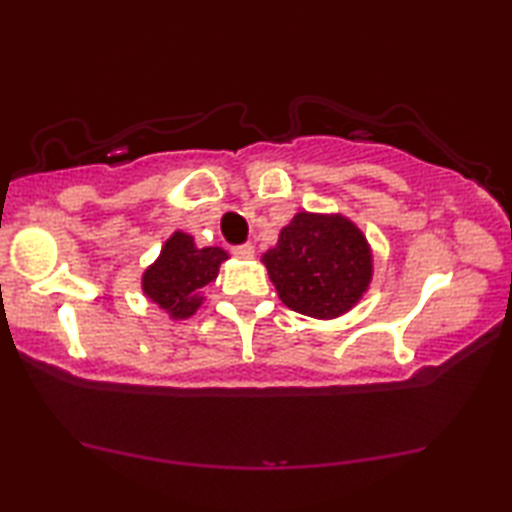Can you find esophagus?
I'll list each match as a JSON object with an SVG mask.
<instances>
[{
  "label": "esophagus",
  "mask_w": 512,
  "mask_h": 512,
  "mask_svg": "<svg viewBox=\"0 0 512 512\" xmlns=\"http://www.w3.org/2000/svg\"><path fill=\"white\" fill-rule=\"evenodd\" d=\"M232 255L239 257V259H253L255 257V246L253 244L235 246V248H232Z\"/></svg>",
  "instance_id": "1"
}]
</instances>
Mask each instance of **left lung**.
Returning a JSON list of instances; mask_svg holds the SVG:
<instances>
[{
	"label": "left lung",
	"instance_id": "left-lung-1",
	"mask_svg": "<svg viewBox=\"0 0 512 512\" xmlns=\"http://www.w3.org/2000/svg\"><path fill=\"white\" fill-rule=\"evenodd\" d=\"M262 264L284 305L318 320H334L357 307L375 275L370 241L339 212L293 214Z\"/></svg>",
	"mask_w": 512,
	"mask_h": 512
}]
</instances>
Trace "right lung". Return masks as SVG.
Listing matches in <instances>:
<instances>
[{"label":"right lung","instance_id":"1","mask_svg":"<svg viewBox=\"0 0 512 512\" xmlns=\"http://www.w3.org/2000/svg\"><path fill=\"white\" fill-rule=\"evenodd\" d=\"M225 259L230 255L223 248H198L192 235L176 230L142 273V293L171 320L192 318L205 302L203 289L216 280Z\"/></svg>","mask_w":512,"mask_h":512}]
</instances>
